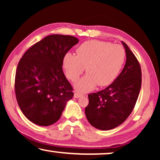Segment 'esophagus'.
Instances as JSON below:
<instances>
[{"label":"esophagus","mask_w":160,"mask_h":160,"mask_svg":"<svg viewBox=\"0 0 160 160\" xmlns=\"http://www.w3.org/2000/svg\"><path fill=\"white\" fill-rule=\"evenodd\" d=\"M81 96H82V94L79 93V92H75V93H74V98H80Z\"/></svg>","instance_id":"34e87169"}]
</instances>
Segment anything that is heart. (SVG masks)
I'll list each match as a JSON object with an SVG mask.
<instances>
[{
  "label": "heart",
  "mask_w": 160,
  "mask_h": 160,
  "mask_svg": "<svg viewBox=\"0 0 160 160\" xmlns=\"http://www.w3.org/2000/svg\"><path fill=\"white\" fill-rule=\"evenodd\" d=\"M126 52L119 44L98 40L83 43L76 49V55L65 54L63 66L70 80L75 82L86 67L87 74L75 84L76 89L88 92L98 86L110 84L119 75L125 61Z\"/></svg>",
  "instance_id": "1"
}]
</instances>
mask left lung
Instances as JSON below:
<instances>
[{"mask_svg": "<svg viewBox=\"0 0 160 160\" xmlns=\"http://www.w3.org/2000/svg\"><path fill=\"white\" fill-rule=\"evenodd\" d=\"M125 48L126 63L121 73L106 89L88 95L85 114L91 125L109 130L123 123L136 103L141 87V65L128 46Z\"/></svg>", "mask_w": 160, "mask_h": 160, "instance_id": "8db88e82", "label": "left lung"}]
</instances>
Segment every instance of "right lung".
I'll return each instance as SVG.
<instances>
[{"label": "right lung", "instance_id": "add662e5", "mask_svg": "<svg viewBox=\"0 0 160 160\" xmlns=\"http://www.w3.org/2000/svg\"><path fill=\"white\" fill-rule=\"evenodd\" d=\"M78 43L72 36L45 37L25 52L17 65L14 89L22 112L32 123L49 126L60 119L73 96L62 71L65 54Z\"/></svg>", "mask_w": 160, "mask_h": 160}]
</instances>
